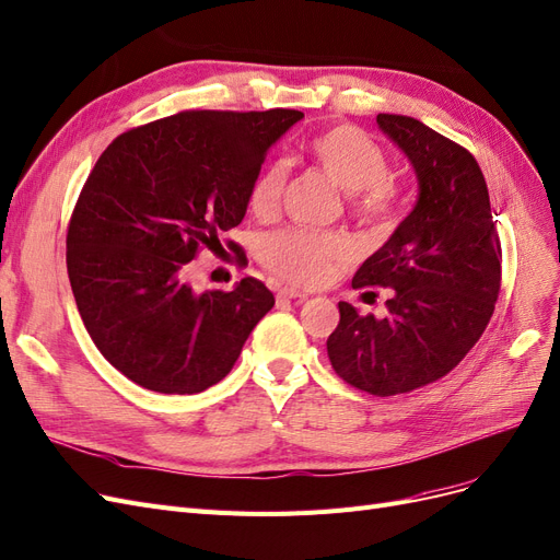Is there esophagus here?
<instances>
[{
  "instance_id": "obj_1",
  "label": "esophagus",
  "mask_w": 560,
  "mask_h": 560,
  "mask_svg": "<svg viewBox=\"0 0 560 560\" xmlns=\"http://www.w3.org/2000/svg\"><path fill=\"white\" fill-rule=\"evenodd\" d=\"M278 296H280V299H299V301L307 299L305 292H299V289H294V287H280V289H278Z\"/></svg>"
}]
</instances>
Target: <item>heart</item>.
<instances>
[{"mask_svg": "<svg viewBox=\"0 0 560 560\" xmlns=\"http://www.w3.org/2000/svg\"><path fill=\"white\" fill-rule=\"evenodd\" d=\"M311 158L340 191L347 195L350 213L373 229L392 224L396 189L384 150L357 127H334L311 141ZM284 189V166L266 164L249 185L247 203L255 215H273ZM352 243L338 231L282 229L261 245V259L287 282L313 287L350 259Z\"/></svg>", "mask_w": 560, "mask_h": 560, "instance_id": "heart-1", "label": "heart"}]
</instances>
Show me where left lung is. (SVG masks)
Masks as SVG:
<instances>
[{"label":"left lung","mask_w":560,"mask_h":560,"mask_svg":"<svg viewBox=\"0 0 560 560\" xmlns=\"http://www.w3.org/2000/svg\"><path fill=\"white\" fill-rule=\"evenodd\" d=\"M405 152L419 197L352 287H389L387 315L340 301L326 340L334 371L373 396H396L447 375L485 334L500 292V241L487 180L466 148L408 115H377Z\"/></svg>","instance_id":"obj_1"}]
</instances>
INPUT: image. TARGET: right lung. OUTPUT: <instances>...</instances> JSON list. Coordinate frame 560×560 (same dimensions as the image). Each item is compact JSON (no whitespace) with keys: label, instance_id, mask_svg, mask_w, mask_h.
I'll return each instance as SVG.
<instances>
[{"label":"right lung","instance_id":"1","mask_svg":"<svg viewBox=\"0 0 560 560\" xmlns=\"http://www.w3.org/2000/svg\"><path fill=\"white\" fill-rule=\"evenodd\" d=\"M301 110H183L120 133L96 160L67 234V271L96 350L158 394L229 375L276 305L255 278L231 292L187 282L199 249L241 224L266 152ZM236 259L247 264L238 247Z\"/></svg>","mask_w":560,"mask_h":560}]
</instances>
